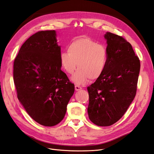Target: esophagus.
I'll list each match as a JSON object with an SVG mask.
<instances>
[{
  "instance_id": "obj_1",
  "label": "esophagus",
  "mask_w": 154,
  "mask_h": 154,
  "mask_svg": "<svg viewBox=\"0 0 154 154\" xmlns=\"http://www.w3.org/2000/svg\"><path fill=\"white\" fill-rule=\"evenodd\" d=\"M75 89L76 91H78V90H81V89H82V88L80 86H79V85H75Z\"/></svg>"
}]
</instances>
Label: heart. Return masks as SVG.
Masks as SVG:
<instances>
[{
	"instance_id": "obj_1",
	"label": "heart",
	"mask_w": 154,
	"mask_h": 154,
	"mask_svg": "<svg viewBox=\"0 0 154 154\" xmlns=\"http://www.w3.org/2000/svg\"><path fill=\"white\" fill-rule=\"evenodd\" d=\"M109 54L107 47L88 38L75 39L68 47V52L60 56L62 69L72 77L77 84H84L88 79L95 81L101 77L107 68Z\"/></svg>"
}]
</instances>
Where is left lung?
Listing matches in <instances>:
<instances>
[{
  "mask_svg": "<svg viewBox=\"0 0 154 154\" xmlns=\"http://www.w3.org/2000/svg\"><path fill=\"white\" fill-rule=\"evenodd\" d=\"M109 60L101 77L87 87L89 119L99 126L114 124L124 116L135 98L140 60L125 38L105 34Z\"/></svg>",
  "mask_w": 154,
  "mask_h": 154,
  "instance_id": "obj_1",
  "label": "left lung"
}]
</instances>
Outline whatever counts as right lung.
I'll list each match as a JSON object with an SVG mask.
<instances>
[{
  "label": "right lung",
  "mask_w": 154,
  "mask_h": 154,
  "mask_svg": "<svg viewBox=\"0 0 154 154\" xmlns=\"http://www.w3.org/2000/svg\"><path fill=\"white\" fill-rule=\"evenodd\" d=\"M60 47L54 30H42L29 38L14 62L17 96L34 120L54 126L64 118L75 91L61 70Z\"/></svg>",
  "instance_id": "add662e5"
}]
</instances>
